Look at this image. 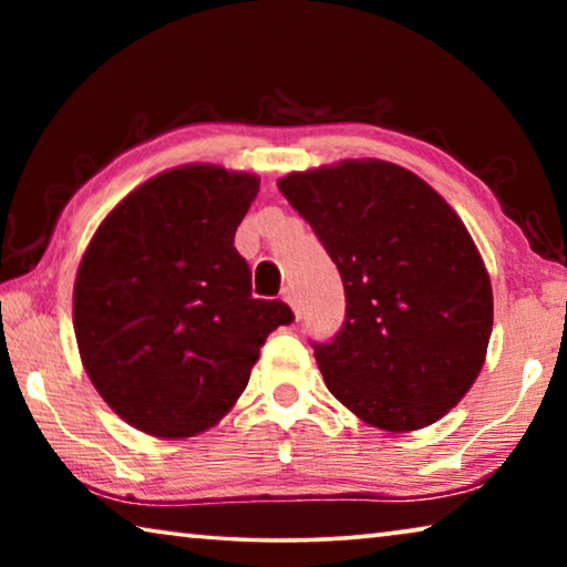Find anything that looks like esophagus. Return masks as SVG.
Instances as JSON below:
<instances>
[{
	"label": "esophagus",
	"instance_id": "34e87169",
	"mask_svg": "<svg viewBox=\"0 0 567 567\" xmlns=\"http://www.w3.org/2000/svg\"><path fill=\"white\" fill-rule=\"evenodd\" d=\"M280 295H282V300L292 307L295 315H300V312H297V297H295V290H292V287H282V292H280Z\"/></svg>",
	"mask_w": 567,
	"mask_h": 567
}]
</instances>
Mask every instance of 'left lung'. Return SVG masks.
<instances>
[{
	"label": "left lung",
	"instance_id": "8db88e82",
	"mask_svg": "<svg viewBox=\"0 0 567 567\" xmlns=\"http://www.w3.org/2000/svg\"><path fill=\"white\" fill-rule=\"evenodd\" d=\"M277 187L344 287V322L312 342L324 385L388 433L433 425L473 388L493 332V287L437 192L382 159L292 172Z\"/></svg>",
	"mask_w": 567,
	"mask_h": 567
}]
</instances>
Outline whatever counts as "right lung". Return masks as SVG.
I'll use <instances>...</instances> for the list:
<instances>
[{
    "mask_svg": "<svg viewBox=\"0 0 567 567\" xmlns=\"http://www.w3.org/2000/svg\"><path fill=\"white\" fill-rule=\"evenodd\" d=\"M260 179L162 172L104 217L74 280V334L104 402L142 433H205L243 395L267 334L295 315L255 300L237 225Z\"/></svg>",
    "mask_w": 567,
    "mask_h": 567,
    "instance_id": "obj_1",
    "label": "right lung"
}]
</instances>
